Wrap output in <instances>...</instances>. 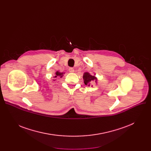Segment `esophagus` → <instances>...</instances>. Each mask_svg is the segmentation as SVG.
Listing matches in <instances>:
<instances>
[{
    "instance_id": "1",
    "label": "esophagus",
    "mask_w": 151,
    "mask_h": 151,
    "mask_svg": "<svg viewBox=\"0 0 151 151\" xmlns=\"http://www.w3.org/2000/svg\"><path fill=\"white\" fill-rule=\"evenodd\" d=\"M69 71L70 72H71V73H73L74 72V68H72V67H70V68H69Z\"/></svg>"
}]
</instances>
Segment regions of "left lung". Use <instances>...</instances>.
<instances>
[{"label": "left lung", "mask_w": 151, "mask_h": 151, "mask_svg": "<svg viewBox=\"0 0 151 151\" xmlns=\"http://www.w3.org/2000/svg\"><path fill=\"white\" fill-rule=\"evenodd\" d=\"M83 80H84V83L86 85H88L90 86V84L91 83L92 81H93L94 80H96V82L97 81V79L94 76L91 75L89 73L86 72L83 75Z\"/></svg>", "instance_id": "obj_1"}]
</instances>
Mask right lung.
<instances>
[{
    "instance_id": "add662e5",
    "label": "right lung",
    "mask_w": 151,
    "mask_h": 151,
    "mask_svg": "<svg viewBox=\"0 0 151 151\" xmlns=\"http://www.w3.org/2000/svg\"><path fill=\"white\" fill-rule=\"evenodd\" d=\"M63 76V73H60L59 72V71H57L56 73H55V76H54V78H57V77H62Z\"/></svg>"
}]
</instances>
